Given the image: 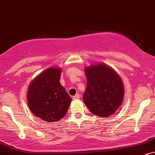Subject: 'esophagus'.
I'll use <instances>...</instances> for the list:
<instances>
[{
	"mask_svg": "<svg viewBox=\"0 0 155 155\" xmlns=\"http://www.w3.org/2000/svg\"><path fill=\"white\" fill-rule=\"evenodd\" d=\"M80 97V95L79 94H76L75 95L73 96V100H78V99H79Z\"/></svg>",
	"mask_w": 155,
	"mask_h": 155,
	"instance_id": "1",
	"label": "esophagus"
}]
</instances>
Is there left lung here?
I'll return each mask as SVG.
<instances>
[{
    "label": "left lung",
    "instance_id": "obj_1",
    "mask_svg": "<svg viewBox=\"0 0 155 155\" xmlns=\"http://www.w3.org/2000/svg\"><path fill=\"white\" fill-rule=\"evenodd\" d=\"M87 88L84 102L94 115L106 118L113 115L124 101V86L118 73L104 63L85 66Z\"/></svg>",
    "mask_w": 155,
    "mask_h": 155
}]
</instances>
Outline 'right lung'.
Returning <instances> with one entry per match:
<instances>
[{
    "mask_svg": "<svg viewBox=\"0 0 155 155\" xmlns=\"http://www.w3.org/2000/svg\"><path fill=\"white\" fill-rule=\"evenodd\" d=\"M61 69L49 67L29 84L27 98L31 113L47 122L61 120L68 111L71 98L60 83Z\"/></svg>",
    "mask_w": 155,
    "mask_h": 155,
    "instance_id": "right-lung-1",
    "label": "right lung"
}]
</instances>
